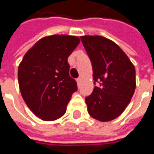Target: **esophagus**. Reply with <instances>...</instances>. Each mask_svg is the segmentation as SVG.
<instances>
[{"label": "esophagus", "instance_id": "34e87169", "mask_svg": "<svg viewBox=\"0 0 154 154\" xmlns=\"http://www.w3.org/2000/svg\"><path fill=\"white\" fill-rule=\"evenodd\" d=\"M77 85H78V86H80L81 82H82V78L78 77V78L77 79Z\"/></svg>", "mask_w": 154, "mask_h": 154}]
</instances>
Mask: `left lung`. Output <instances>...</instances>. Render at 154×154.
<instances>
[{"mask_svg":"<svg viewBox=\"0 0 154 154\" xmlns=\"http://www.w3.org/2000/svg\"><path fill=\"white\" fill-rule=\"evenodd\" d=\"M93 69L92 93L86 97L87 111L101 122L110 121L123 113L136 87L135 68L117 44L101 36L81 37Z\"/></svg>","mask_w":154,"mask_h":154,"instance_id":"8db88e82","label":"left lung"}]
</instances>
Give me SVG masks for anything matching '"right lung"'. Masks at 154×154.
<instances>
[{
  "instance_id": "right-lung-1",
  "label": "right lung",
  "mask_w": 154,
  "mask_h": 154,
  "mask_svg": "<svg viewBox=\"0 0 154 154\" xmlns=\"http://www.w3.org/2000/svg\"><path fill=\"white\" fill-rule=\"evenodd\" d=\"M80 43L77 36L44 37L29 48L18 68L21 96L35 116L51 121L63 116L72 95L77 91L69 76L67 57Z\"/></svg>"
}]
</instances>
